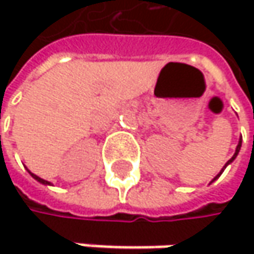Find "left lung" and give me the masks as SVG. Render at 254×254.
Segmentation results:
<instances>
[{"label":"left lung","mask_w":254,"mask_h":254,"mask_svg":"<svg viewBox=\"0 0 254 254\" xmlns=\"http://www.w3.org/2000/svg\"><path fill=\"white\" fill-rule=\"evenodd\" d=\"M240 148H241V139H240V141H238V145H237V148H235V153H234V156H232V157H231V159H229L228 162H227V165H225V166H224V169H225V168H227V166H228L229 163H231V162H232V160H234V159H235V157H237V154H238V151H240ZM224 169H222V171H221V172H219V174H218V175H216V177L213 178V181H216V179H218V178L221 177V175H222V172H224ZM213 181H212V182H213Z\"/></svg>","instance_id":"obj_1"}]
</instances>
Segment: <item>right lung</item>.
Segmentation results:
<instances>
[{
	"mask_svg": "<svg viewBox=\"0 0 254 254\" xmlns=\"http://www.w3.org/2000/svg\"><path fill=\"white\" fill-rule=\"evenodd\" d=\"M29 174H30V172H29ZM30 175H32V177L35 178V179H36V181H38V182H41V184H44V185H47V184H50V182H48V181H45V179H42V178L36 177V175H33V174H30Z\"/></svg>",
	"mask_w": 254,
	"mask_h": 254,
	"instance_id": "add662e5",
	"label": "right lung"
}]
</instances>
